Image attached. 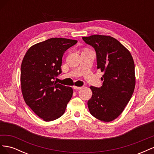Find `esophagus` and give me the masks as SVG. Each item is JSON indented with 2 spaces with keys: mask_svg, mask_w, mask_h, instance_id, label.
Segmentation results:
<instances>
[{
  "mask_svg": "<svg viewBox=\"0 0 154 154\" xmlns=\"http://www.w3.org/2000/svg\"><path fill=\"white\" fill-rule=\"evenodd\" d=\"M83 87H77V86H73V88L74 89H76V90H80L82 89Z\"/></svg>",
  "mask_w": 154,
  "mask_h": 154,
  "instance_id": "34e87169",
  "label": "esophagus"
}]
</instances>
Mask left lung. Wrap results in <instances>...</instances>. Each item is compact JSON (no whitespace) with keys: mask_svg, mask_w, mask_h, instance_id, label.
I'll use <instances>...</instances> for the list:
<instances>
[{"mask_svg":"<svg viewBox=\"0 0 154 154\" xmlns=\"http://www.w3.org/2000/svg\"><path fill=\"white\" fill-rule=\"evenodd\" d=\"M83 40L94 48L97 68L104 72L103 85L91 86L88 101L90 113L100 121L110 122L117 118L127 106L136 85L135 65L130 51L110 36L94 35Z\"/></svg>","mask_w":154,"mask_h":154,"instance_id":"8db88e82","label":"left lung"}]
</instances>
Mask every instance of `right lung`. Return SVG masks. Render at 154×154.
Masks as SVG:
<instances>
[{
    "label": "right lung",
    "mask_w": 154,
    "mask_h": 154,
    "mask_svg": "<svg viewBox=\"0 0 154 154\" xmlns=\"http://www.w3.org/2000/svg\"><path fill=\"white\" fill-rule=\"evenodd\" d=\"M77 40L51 38L32 45L21 64V91L26 103L44 122L59 118L71 99L73 89L54 79L62 72L63 53Z\"/></svg>",
    "instance_id": "obj_1"
}]
</instances>
